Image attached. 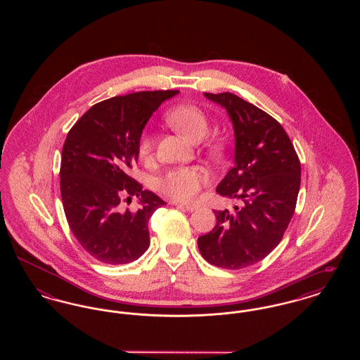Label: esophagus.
<instances>
[{
  "label": "esophagus",
  "instance_id": "1",
  "mask_svg": "<svg viewBox=\"0 0 360 360\" xmlns=\"http://www.w3.org/2000/svg\"><path fill=\"white\" fill-rule=\"evenodd\" d=\"M170 204H172V205L178 206V207H184V209H186V210H188V212H193V210L198 209V206L197 205H188V204H181V202H176V201H172Z\"/></svg>",
  "mask_w": 360,
  "mask_h": 360
}]
</instances>
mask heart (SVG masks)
I'll list each match as a JSON object with an SVG mask.
<instances>
[{
    "label": "heart",
    "mask_w": 360,
    "mask_h": 360,
    "mask_svg": "<svg viewBox=\"0 0 360 360\" xmlns=\"http://www.w3.org/2000/svg\"><path fill=\"white\" fill-rule=\"evenodd\" d=\"M169 124L191 141H200L207 135L209 120L195 105H179L167 115ZM153 137H141L139 151L148 156L153 150ZM207 174L201 167H178L166 172L158 182L160 193L174 201L190 202L197 198L201 188L207 184Z\"/></svg>",
    "instance_id": "heart-1"
}]
</instances>
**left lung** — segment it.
<instances>
[{"label":"left lung","mask_w":360,"mask_h":360,"mask_svg":"<svg viewBox=\"0 0 360 360\" xmlns=\"http://www.w3.org/2000/svg\"><path fill=\"white\" fill-rule=\"evenodd\" d=\"M204 96L226 110L235 134V166L216 190L243 205L214 210L217 223L198 238V248L210 264L239 270L264 259L283 238L297 204L301 165L270 115L232 93Z\"/></svg>","instance_id":"1"}]
</instances>
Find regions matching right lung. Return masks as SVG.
Segmentation results:
<instances>
[{
  "instance_id": "obj_1",
  "label": "right lung",
  "mask_w": 360,
  "mask_h": 360,
  "mask_svg": "<svg viewBox=\"0 0 360 360\" xmlns=\"http://www.w3.org/2000/svg\"><path fill=\"white\" fill-rule=\"evenodd\" d=\"M178 90L139 91L93 105L66 137L60 163V194L75 239L106 264H125L150 245L147 224L166 202L143 190L129 170L137 162L140 137L160 103ZM136 195L131 212L122 201Z\"/></svg>"
}]
</instances>
